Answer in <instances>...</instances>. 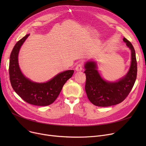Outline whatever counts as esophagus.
<instances>
[{
    "label": "esophagus",
    "instance_id": "1",
    "mask_svg": "<svg viewBox=\"0 0 146 146\" xmlns=\"http://www.w3.org/2000/svg\"><path fill=\"white\" fill-rule=\"evenodd\" d=\"M83 70V66H82V64L80 63L76 67V70L77 72H81Z\"/></svg>",
    "mask_w": 146,
    "mask_h": 146
}]
</instances>
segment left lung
Wrapping results in <instances>:
<instances>
[{"label":"left lung","instance_id":"1","mask_svg":"<svg viewBox=\"0 0 146 146\" xmlns=\"http://www.w3.org/2000/svg\"><path fill=\"white\" fill-rule=\"evenodd\" d=\"M123 41L131 52V66L127 73L117 82L104 79L97 70L96 63L89 61L85 64V90L89 100L98 106H110L123 101L131 90L137 73L135 52L132 44L125 38Z\"/></svg>","mask_w":146,"mask_h":146}]
</instances>
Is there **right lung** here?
I'll return each instance as SVG.
<instances>
[{"label": "right lung", "mask_w": 146, "mask_h": 146, "mask_svg": "<svg viewBox=\"0 0 146 146\" xmlns=\"http://www.w3.org/2000/svg\"><path fill=\"white\" fill-rule=\"evenodd\" d=\"M29 34H27L15 45L9 60V78L12 88L24 101L36 106H47L56 101L65 83L72 78L74 70L57 74L44 83L33 82L22 74L18 63V54Z\"/></svg>", "instance_id": "obj_1"}]
</instances>
